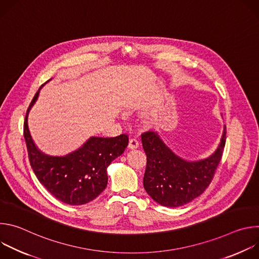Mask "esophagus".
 <instances>
[{"mask_svg":"<svg viewBox=\"0 0 259 259\" xmlns=\"http://www.w3.org/2000/svg\"><path fill=\"white\" fill-rule=\"evenodd\" d=\"M138 147H139V142L136 139L132 138L129 140V143H128L129 150H136V149H138Z\"/></svg>","mask_w":259,"mask_h":259,"instance_id":"1","label":"esophagus"}]
</instances>
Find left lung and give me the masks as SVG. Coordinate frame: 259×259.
I'll return each mask as SVG.
<instances>
[{
	"label": "left lung",
	"mask_w": 259,
	"mask_h": 259,
	"mask_svg": "<svg viewBox=\"0 0 259 259\" xmlns=\"http://www.w3.org/2000/svg\"><path fill=\"white\" fill-rule=\"evenodd\" d=\"M226 126L217 149L209 157L189 161L176 155L157 132L141 135L146 155L143 187L154 201L165 207L192 202L210 184L226 144Z\"/></svg>",
	"instance_id": "left-lung-1"
}]
</instances>
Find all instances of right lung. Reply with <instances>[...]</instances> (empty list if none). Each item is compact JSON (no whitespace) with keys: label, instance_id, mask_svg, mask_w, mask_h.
<instances>
[{"label":"right lung","instance_id":"1","mask_svg":"<svg viewBox=\"0 0 259 259\" xmlns=\"http://www.w3.org/2000/svg\"><path fill=\"white\" fill-rule=\"evenodd\" d=\"M42 87L31 100L24 121V139L30 166L36 178L57 200L72 206L86 204L106 188V169L124 153L128 145V136H91L78 150L60 157L43 153L35 145L27 122L28 114L38 100Z\"/></svg>","mask_w":259,"mask_h":259}]
</instances>
